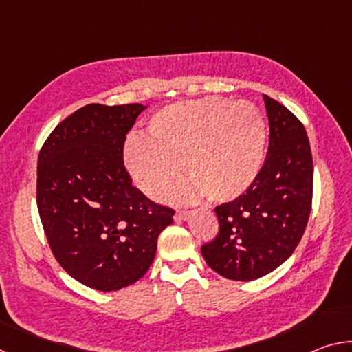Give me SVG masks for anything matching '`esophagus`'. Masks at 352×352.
I'll return each mask as SVG.
<instances>
[{
    "instance_id": "esophagus-1",
    "label": "esophagus",
    "mask_w": 352,
    "mask_h": 352,
    "mask_svg": "<svg viewBox=\"0 0 352 352\" xmlns=\"http://www.w3.org/2000/svg\"><path fill=\"white\" fill-rule=\"evenodd\" d=\"M190 216V211L186 210H177L175 212V220L177 222H183V220H188Z\"/></svg>"
}]
</instances>
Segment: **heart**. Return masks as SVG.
<instances>
[{
	"label": "heart",
	"mask_w": 352,
	"mask_h": 352,
	"mask_svg": "<svg viewBox=\"0 0 352 352\" xmlns=\"http://www.w3.org/2000/svg\"><path fill=\"white\" fill-rule=\"evenodd\" d=\"M265 146L267 126L258 107L206 96L155 113L147 138L127 140L124 163L136 186L153 200L168 197L184 169L190 180L188 195L226 204L258 178Z\"/></svg>",
	"instance_id": "heart-1"
}]
</instances>
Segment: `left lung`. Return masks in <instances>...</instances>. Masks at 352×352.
<instances>
[{
  "label": "left lung",
  "instance_id": "obj_1",
  "mask_svg": "<svg viewBox=\"0 0 352 352\" xmlns=\"http://www.w3.org/2000/svg\"><path fill=\"white\" fill-rule=\"evenodd\" d=\"M270 140L258 178L241 197L217 206L219 234L201 247L206 264L233 281H253L287 261L305 234L314 164L305 126L264 94Z\"/></svg>",
  "mask_w": 352,
  "mask_h": 352
}]
</instances>
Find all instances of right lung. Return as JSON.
I'll list each match as a JSON object with an SVG mask.
<instances>
[{"mask_svg": "<svg viewBox=\"0 0 352 352\" xmlns=\"http://www.w3.org/2000/svg\"><path fill=\"white\" fill-rule=\"evenodd\" d=\"M147 105L88 104L52 130L37 162V206L52 254L76 281L119 290L146 275L174 210L124 168L126 135Z\"/></svg>", "mask_w": 352, "mask_h": 352, "instance_id": "right-lung-1", "label": "right lung"}]
</instances>
